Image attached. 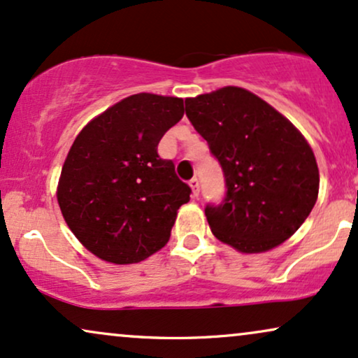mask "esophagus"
<instances>
[{
	"mask_svg": "<svg viewBox=\"0 0 358 358\" xmlns=\"http://www.w3.org/2000/svg\"><path fill=\"white\" fill-rule=\"evenodd\" d=\"M189 186H191L194 196H199V191H201V186H199V179H197V178H192L191 180H189Z\"/></svg>",
	"mask_w": 358,
	"mask_h": 358,
	"instance_id": "1",
	"label": "esophagus"
}]
</instances>
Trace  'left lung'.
I'll use <instances>...</instances> for the list:
<instances>
[{"instance_id": "1", "label": "left lung", "mask_w": 358, "mask_h": 358, "mask_svg": "<svg viewBox=\"0 0 358 358\" xmlns=\"http://www.w3.org/2000/svg\"><path fill=\"white\" fill-rule=\"evenodd\" d=\"M186 114L226 178L224 201L206 206L214 236L244 254L289 239L319 196L314 151L297 127L236 86L187 98Z\"/></svg>"}]
</instances>
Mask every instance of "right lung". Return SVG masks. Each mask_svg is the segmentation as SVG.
Segmentation results:
<instances>
[{
	"mask_svg": "<svg viewBox=\"0 0 358 358\" xmlns=\"http://www.w3.org/2000/svg\"><path fill=\"white\" fill-rule=\"evenodd\" d=\"M184 116V101L139 92L83 127L69 149L57 204L78 241L113 264H136L167 244L191 187L157 144Z\"/></svg>",
	"mask_w": 358,
	"mask_h": 358,
	"instance_id": "right-lung-1",
	"label": "right lung"
}]
</instances>
